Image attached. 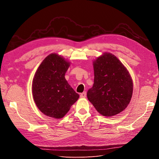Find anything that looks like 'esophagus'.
Returning <instances> with one entry per match:
<instances>
[{
    "instance_id": "34e87169",
    "label": "esophagus",
    "mask_w": 159,
    "mask_h": 159,
    "mask_svg": "<svg viewBox=\"0 0 159 159\" xmlns=\"http://www.w3.org/2000/svg\"><path fill=\"white\" fill-rule=\"evenodd\" d=\"M80 97L82 98H84L86 97V92H85H85H83V93H81L80 94Z\"/></svg>"
}]
</instances>
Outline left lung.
I'll return each mask as SVG.
<instances>
[{
	"label": "left lung",
	"instance_id": "8db88e82",
	"mask_svg": "<svg viewBox=\"0 0 159 159\" xmlns=\"http://www.w3.org/2000/svg\"><path fill=\"white\" fill-rule=\"evenodd\" d=\"M94 84L88 99L103 116L111 117L125 109L133 93V81L129 71L117 57L110 53L93 62Z\"/></svg>",
	"mask_w": 159,
	"mask_h": 159
}]
</instances>
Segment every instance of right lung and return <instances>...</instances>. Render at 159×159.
I'll return each instance as SVG.
<instances>
[{
    "instance_id": "1",
    "label": "right lung",
    "mask_w": 159,
    "mask_h": 159,
    "mask_svg": "<svg viewBox=\"0 0 159 159\" xmlns=\"http://www.w3.org/2000/svg\"><path fill=\"white\" fill-rule=\"evenodd\" d=\"M69 66L63 57L52 54L43 60L36 72L32 83L34 100L47 116L62 118L80 97L65 78Z\"/></svg>"
}]
</instances>
